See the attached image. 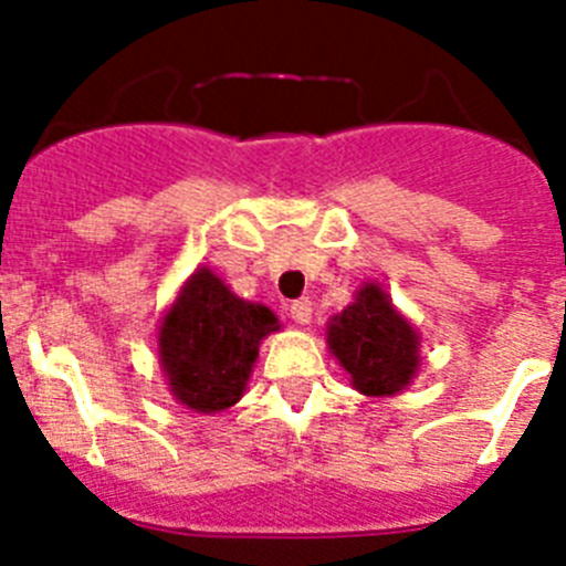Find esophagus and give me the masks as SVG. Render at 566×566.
<instances>
[{"label": "esophagus", "instance_id": "obj_1", "mask_svg": "<svg viewBox=\"0 0 566 566\" xmlns=\"http://www.w3.org/2000/svg\"><path fill=\"white\" fill-rule=\"evenodd\" d=\"M289 314H292L294 323H300V326H308V323H312V314H314L312 300H308V297L294 300L292 306H289Z\"/></svg>", "mask_w": 566, "mask_h": 566}]
</instances>
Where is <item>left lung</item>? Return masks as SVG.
Listing matches in <instances>:
<instances>
[{
	"label": "left lung",
	"instance_id": "8db88e82",
	"mask_svg": "<svg viewBox=\"0 0 566 566\" xmlns=\"http://www.w3.org/2000/svg\"><path fill=\"white\" fill-rule=\"evenodd\" d=\"M328 348L365 397H391L419 368V337L377 283H365L357 300L328 326Z\"/></svg>",
	"mask_w": 566,
	"mask_h": 566
}]
</instances>
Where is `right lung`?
Here are the masks:
<instances>
[{"instance_id": "add662e5", "label": "right lung", "mask_w": 566, "mask_h": 566, "mask_svg": "<svg viewBox=\"0 0 566 566\" xmlns=\"http://www.w3.org/2000/svg\"><path fill=\"white\" fill-rule=\"evenodd\" d=\"M277 328V317L266 306L234 297L221 277L198 269L158 332V352L175 399L201 413L238 402L260 339Z\"/></svg>"}]
</instances>
